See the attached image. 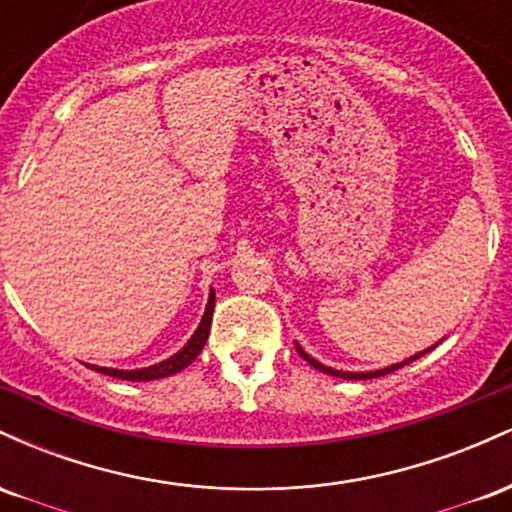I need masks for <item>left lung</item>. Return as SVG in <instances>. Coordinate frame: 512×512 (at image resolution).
Masks as SVG:
<instances>
[{
	"label": "left lung",
	"mask_w": 512,
	"mask_h": 512,
	"mask_svg": "<svg viewBox=\"0 0 512 512\" xmlns=\"http://www.w3.org/2000/svg\"><path fill=\"white\" fill-rule=\"evenodd\" d=\"M296 349H298V354H301L305 361L310 363V366H313L315 370H322V373H327V375H334V378H344V380H368V378H380V375H387V373H392V370H397V368H402V366H407V363H411V361H416V358L419 356H424V354H428V351L433 349H426V351H421V354H416V356H411V358H407V361H402V363H392V366H387V368H380V370H370V373H346V370H334V368H327V366H322L320 361H315L313 356H308L305 354V351L301 349V346L296 344Z\"/></svg>",
	"instance_id": "left-lung-1"
}]
</instances>
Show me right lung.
Here are the masks:
<instances>
[{"label":"right lung","mask_w":512,"mask_h":512,"mask_svg":"<svg viewBox=\"0 0 512 512\" xmlns=\"http://www.w3.org/2000/svg\"><path fill=\"white\" fill-rule=\"evenodd\" d=\"M214 298H216L214 291H211L209 303H207V310H204V317H202V322H199L197 332L192 334L190 342L182 346V349H180L175 356H170V358H166V361L156 363V366L142 368V370H117V368H101V366H88V368L98 370V373H103V375H110V378L134 380V383H149V380L168 378V375L180 373V370L190 366V363L195 361V358L199 356V351L204 349V342H207V337H209L211 315H214Z\"/></svg>","instance_id":"1"}]
</instances>
